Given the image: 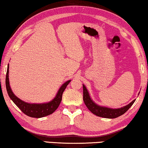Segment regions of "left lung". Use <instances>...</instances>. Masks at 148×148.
Returning a JSON list of instances; mask_svg holds the SVG:
<instances>
[{"instance_id":"1","label":"left lung","mask_w":148,"mask_h":148,"mask_svg":"<svg viewBox=\"0 0 148 148\" xmlns=\"http://www.w3.org/2000/svg\"><path fill=\"white\" fill-rule=\"evenodd\" d=\"M83 101L85 106L88 108V110L95 114V115L101 117H105V118H116V117L121 116L127 111L129 109L131 108V106L134 104L136 99L127 105L123 107V108H118V109H111L109 108H106V107L99 106H98L93 101V100L90 97L89 92L84 85H83Z\"/></svg>"}]
</instances>
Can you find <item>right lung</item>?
I'll return each instance as SVG.
<instances>
[{"mask_svg":"<svg viewBox=\"0 0 148 148\" xmlns=\"http://www.w3.org/2000/svg\"><path fill=\"white\" fill-rule=\"evenodd\" d=\"M8 66L9 65H8L7 71H6V88L7 90V93L10 99L14 103V104L25 115L31 117L40 118V117H45L47 115L52 114L58 108L60 103L62 100V95H63V91H65L67 85L70 83L71 80L66 81L61 85L55 97L51 101L44 103H29L23 101L17 97L12 91L11 88L10 87L9 79H8V71H9Z\"/></svg>","mask_w":148,"mask_h":148,"instance_id":"obj_1","label":"right lung"}]
</instances>
